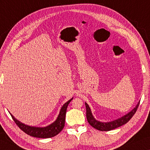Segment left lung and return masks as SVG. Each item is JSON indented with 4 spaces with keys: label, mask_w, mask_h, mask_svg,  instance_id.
Segmentation results:
<instances>
[{
    "label": "left lung",
    "mask_w": 150,
    "mask_h": 150,
    "mask_svg": "<svg viewBox=\"0 0 150 150\" xmlns=\"http://www.w3.org/2000/svg\"><path fill=\"white\" fill-rule=\"evenodd\" d=\"M85 105H86V119L90 125L99 131H107L115 129L125 125V124L127 123V122L132 118L135 112H136L137 108L139 105V103H138L136 107L131 110L130 112H129L128 114H127L125 116L121 117V118L117 119V120H115L111 122H108V123H102V122L96 121L93 117V115H92L91 109H90V107H88V104L85 103Z\"/></svg>",
    "instance_id": "obj_1"
}]
</instances>
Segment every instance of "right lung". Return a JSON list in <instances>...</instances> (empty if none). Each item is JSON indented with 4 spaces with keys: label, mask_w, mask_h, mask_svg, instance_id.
I'll return each mask as SVG.
<instances>
[{
    "label": "right lung",
    "mask_w": 150,
    "mask_h": 150,
    "mask_svg": "<svg viewBox=\"0 0 150 150\" xmlns=\"http://www.w3.org/2000/svg\"><path fill=\"white\" fill-rule=\"evenodd\" d=\"M72 100L70 99L68 102H66L65 104L62 107L59 112V114L57 117L56 121L54 122L51 125L49 126L45 127H31L25 125V124L21 123L20 121L17 120L11 113V117L15 121V123L17 124V125L21 129L23 132L27 133V135L30 136L38 137V138H50L56 136V135L60 132L63 129L64 125H65V118L66 110H67L68 105L70 101Z\"/></svg>",
    "instance_id": "1"
}]
</instances>
